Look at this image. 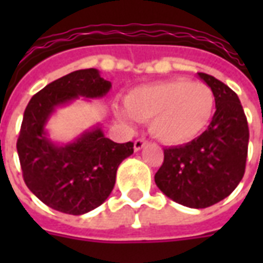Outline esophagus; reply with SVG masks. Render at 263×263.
I'll list each match as a JSON object with an SVG mask.
<instances>
[{
	"mask_svg": "<svg viewBox=\"0 0 263 263\" xmlns=\"http://www.w3.org/2000/svg\"><path fill=\"white\" fill-rule=\"evenodd\" d=\"M144 144H146V140L144 139H136L134 142V148H135V152H139L142 148L144 147Z\"/></svg>",
	"mask_w": 263,
	"mask_h": 263,
	"instance_id": "1",
	"label": "esophagus"
}]
</instances>
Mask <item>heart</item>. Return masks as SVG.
Listing matches in <instances>:
<instances>
[{"label":"heart","mask_w":263,"mask_h":263,"mask_svg":"<svg viewBox=\"0 0 263 263\" xmlns=\"http://www.w3.org/2000/svg\"><path fill=\"white\" fill-rule=\"evenodd\" d=\"M127 113L117 110L120 121H150V132L165 144H184L199 136L214 110V94L203 83L173 79L144 84L124 97Z\"/></svg>","instance_id":"b5f03b06"}]
</instances>
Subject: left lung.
Here are the masks:
<instances>
[{
	"instance_id": "obj_1",
	"label": "left lung",
	"mask_w": 263,
	"mask_h": 263,
	"mask_svg": "<svg viewBox=\"0 0 263 263\" xmlns=\"http://www.w3.org/2000/svg\"><path fill=\"white\" fill-rule=\"evenodd\" d=\"M216 113L208 129L181 146L164 148V164L154 176L165 195L191 209H204L231 195L243 179L249 147V125L235 91L206 73Z\"/></svg>"
}]
</instances>
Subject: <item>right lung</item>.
<instances>
[{"mask_svg":"<svg viewBox=\"0 0 263 263\" xmlns=\"http://www.w3.org/2000/svg\"><path fill=\"white\" fill-rule=\"evenodd\" d=\"M111 83L98 69H80L36 92L23 116L17 154L27 187L57 212L80 216L98 208L110 195L119 165L134 153V143H116L101 124L68 143L55 142L46 125L55 110L80 97L102 98Z\"/></svg>","mask_w":263,"mask_h":263,"instance_id":"right-lung-1","label":"right lung"}]
</instances>
